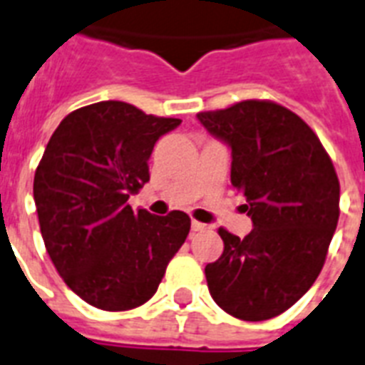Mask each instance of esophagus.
<instances>
[{
  "label": "esophagus",
  "instance_id": "1",
  "mask_svg": "<svg viewBox=\"0 0 365 365\" xmlns=\"http://www.w3.org/2000/svg\"><path fill=\"white\" fill-rule=\"evenodd\" d=\"M191 229H193L195 233H199V231H205V229H208V225H205V223L200 222H191Z\"/></svg>",
  "mask_w": 365,
  "mask_h": 365
}]
</instances>
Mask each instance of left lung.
<instances>
[{
  "label": "left lung",
  "mask_w": 365,
  "mask_h": 365,
  "mask_svg": "<svg viewBox=\"0 0 365 365\" xmlns=\"http://www.w3.org/2000/svg\"><path fill=\"white\" fill-rule=\"evenodd\" d=\"M197 117L231 148V183L254 223L244 239L217 231L223 254L206 265L208 289L231 317L269 320L299 301L322 271L339 220L334 163L311 126L269 100Z\"/></svg>",
  "instance_id": "1"
}]
</instances>
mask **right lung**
Returning <instances> with one entry per match:
<instances>
[{
	"label": "right lung",
	"instance_id": "obj_1",
	"mask_svg": "<svg viewBox=\"0 0 365 365\" xmlns=\"http://www.w3.org/2000/svg\"><path fill=\"white\" fill-rule=\"evenodd\" d=\"M180 119L108 100L66 115L34 178L51 261L88 305L130 311L153 297L191 229L185 212L153 216L126 202L149 182L155 142Z\"/></svg>",
	"mask_w": 365,
	"mask_h": 365
}]
</instances>
